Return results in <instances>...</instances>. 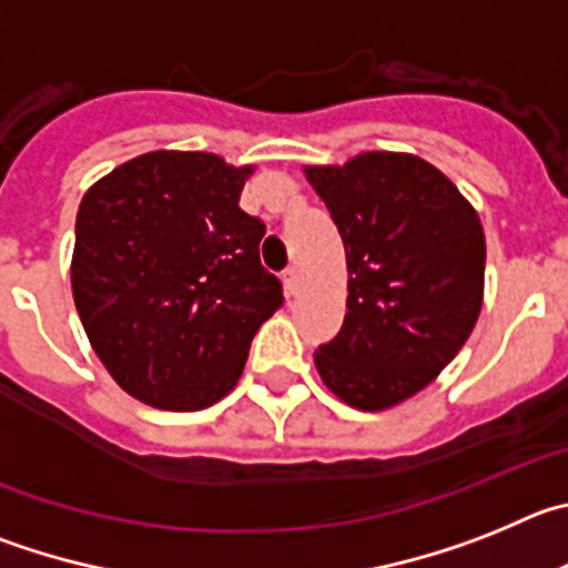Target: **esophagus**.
Masks as SVG:
<instances>
[{
  "instance_id": "obj_1",
  "label": "esophagus",
  "mask_w": 568,
  "mask_h": 568,
  "mask_svg": "<svg viewBox=\"0 0 568 568\" xmlns=\"http://www.w3.org/2000/svg\"><path fill=\"white\" fill-rule=\"evenodd\" d=\"M283 285L285 294H296V291H300V272H296V268H285Z\"/></svg>"
}]
</instances>
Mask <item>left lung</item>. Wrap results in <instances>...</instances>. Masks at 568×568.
Here are the masks:
<instances>
[{"label": "left lung", "mask_w": 568, "mask_h": 568, "mask_svg": "<svg viewBox=\"0 0 568 568\" xmlns=\"http://www.w3.org/2000/svg\"><path fill=\"white\" fill-rule=\"evenodd\" d=\"M345 243L347 311L314 351L331 393L387 410L430 385L473 334L484 303L481 217L444 172L410 152L305 166Z\"/></svg>", "instance_id": "1"}]
</instances>
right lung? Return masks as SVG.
Returning <instances> with one entry per match:
<instances>
[{"mask_svg": "<svg viewBox=\"0 0 568 568\" xmlns=\"http://www.w3.org/2000/svg\"><path fill=\"white\" fill-rule=\"evenodd\" d=\"M254 166L158 150L95 181L75 214V311L121 390L203 410L237 385L254 334L283 305L260 265L265 226L240 209Z\"/></svg>", "mask_w": 568, "mask_h": 568, "instance_id": "right-lung-1", "label": "right lung"}]
</instances>
